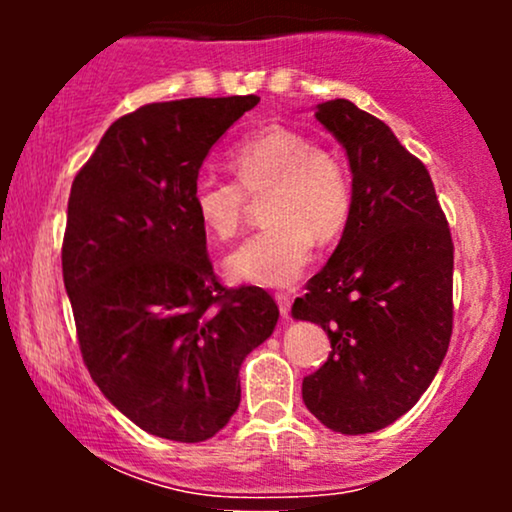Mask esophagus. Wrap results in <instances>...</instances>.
<instances>
[{
	"label": "esophagus",
	"instance_id": "34e87169",
	"mask_svg": "<svg viewBox=\"0 0 512 512\" xmlns=\"http://www.w3.org/2000/svg\"><path fill=\"white\" fill-rule=\"evenodd\" d=\"M276 303H279V313L289 320V313H291V301L293 298L289 296V293H276Z\"/></svg>",
	"mask_w": 512,
	"mask_h": 512
}]
</instances>
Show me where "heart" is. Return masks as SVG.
I'll list each match as a JSON object with an SVG mask.
<instances>
[{"label":"heart","instance_id":"heart-1","mask_svg":"<svg viewBox=\"0 0 512 512\" xmlns=\"http://www.w3.org/2000/svg\"><path fill=\"white\" fill-rule=\"evenodd\" d=\"M228 166L236 182L199 173L190 207L204 231L228 240L252 199L264 197L260 233L226 257V274L240 284L289 286L303 274L315 236L332 240L344 231L354 207V187L344 161L291 127H264L233 146Z\"/></svg>","mask_w":512,"mask_h":512}]
</instances>
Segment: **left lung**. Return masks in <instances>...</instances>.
Listing matches in <instances>:
<instances>
[{
	"mask_svg": "<svg viewBox=\"0 0 512 512\" xmlns=\"http://www.w3.org/2000/svg\"><path fill=\"white\" fill-rule=\"evenodd\" d=\"M344 146L354 207L330 262L291 315L320 325L332 351L303 378V402L332 431L390 426L436 378L452 334V238L424 163L351 101L317 105Z\"/></svg>",
	"mask_w": 512,
	"mask_h": 512,
	"instance_id": "1",
	"label": "left lung"
}]
</instances>
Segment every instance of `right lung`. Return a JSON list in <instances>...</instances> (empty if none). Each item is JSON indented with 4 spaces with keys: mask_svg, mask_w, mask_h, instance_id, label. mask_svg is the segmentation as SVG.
Here are the masks:
<instances>
[{
    "mask_svg": "<svg viewBox=\"0 0 512 512\" xmlns=\"http://www.w3.org/2000/svg\"><path fill=\"white\" fill-rule=\"evenodd\" d=\"M257 103L142 105L108 127L72 182L62 274L81 356L110 404L151 436H216L240 404V363L279 320L264 289L219 284L190 207L209 149Z\"/></svg>",
    "mask_w": 512,
    "mask_h": 512,
    "instance_id": "right-lung-1",
    "label": "right lung"
}]
</instances>
